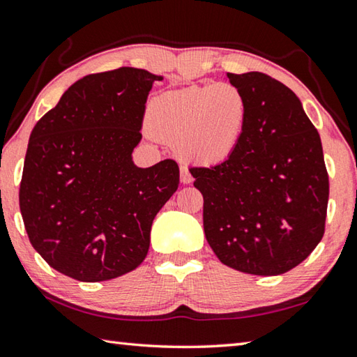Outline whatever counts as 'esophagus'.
Wrapping results in <instances>:
<instances>
[{
  "label": "esophagus",
  "instance_id": "1",
  "mask_svg": "<svg viewBox=\"0 0 357 357\" xmlns=\"http://www.w3.org/2000/svg\"><path fill=\"white\" fill-rule=\"evenodd\" d=\"M193 181V178H192V174H190V172H189V168L187 167H181V183L183 184H190Z\"/></svg>",
  "mask_w": 357,
  "mask_h": 357
}]
</instances>
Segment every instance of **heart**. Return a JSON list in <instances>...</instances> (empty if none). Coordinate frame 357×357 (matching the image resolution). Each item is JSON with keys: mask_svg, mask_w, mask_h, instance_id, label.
<instances>
[{"mask_svg": "<svg viewBox=\"0 0 357 357\" xmlns=\"http://www.w3.org/2000/svg\"><path fill=\"white\" fill-rule=\"evenodd\" d=\"M248 121V100L228 82L168 90L148 106L154 137L176 144L185 159L217 165L241 145Z\"/></svg>", "mask_w": 357, "mask_h": 357, "instance_id": "b5f03b06", "label": "heart"}]
</instances>
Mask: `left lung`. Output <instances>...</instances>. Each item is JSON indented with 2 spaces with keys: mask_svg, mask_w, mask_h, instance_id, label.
Wrapping results in <instances>:
<instances>
[{
  "mask_svg": "<svg viewBox=\"0 0 357 357\" xmlns=\"http://www.w3.org/2000/svg\"><path fill=\"white\" fill-rule=\"evenodd\" d=\"M226 76L248 100V121L229 159L190 168L204 198V234L228 267L282 275L325 234L329 179L321 140L282 82L259 71Z\"/></svg>",
  "mask_w": 357,
  "mask_h": 357,
  "instance_id": "8db88e82",
  "label": "left lung"
}]
</instances>
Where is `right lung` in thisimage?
Returning a JSON list of instances; mask_svg holds the SVG:
<instances>
[{"instance_id":"add662e5","label":"right lung","mask_w":357,"mask_h":357,"mask_svg":"<svg viewBox=\"0 0 357 357\" xmlns=\"http://www.w3.org/2000/svg\"><path fill=\"white\" fill-rule=\"evenodd\" d=\"M160 79L132 67L87 75L32 129L20 211L31 245L59 273L107 281L146 257L153 220L179 184L173 159L132 162Z\"/></svg>"}]
</instances>
